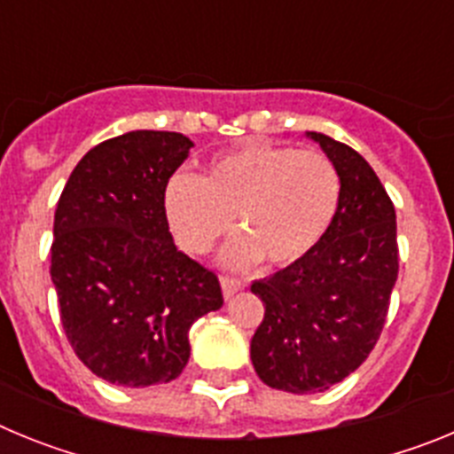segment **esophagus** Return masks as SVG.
Masks as SVG:
<instances>
[{
	"label": "esophagus",
	"mask_w": 454,
	"mask_h": 454,
	"mask_svg": "<svg viewBox=\"0 0 454 454\" xmlns=\"http://www.w3.org/2000/svg\"><path fill=\"white\" fill-rule=\"evenodd\" d=\"M220 286H223V295L224 300H231L239 291H243L246 284L240 282V279H234V277H220Z\"/></svg>",
	"instance_id": "esophagus-1"
}]
</instances>
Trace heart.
Masks as SVG:
<instances>
[{
	"label": "heart",
	"mask_w": 454,
	"mask_h": 454,
	"mask_svg": "<svg viewBox=\"0 0 454 454\" xmlns=\"http://www.w3.org/2000/svg\"><path fill=\"white\" fill-rule=\"evenodd\" d=\"M340 202L334 163L316 150L247 143L207 163L200 179L172 175L163 211L188 254H207L231 227L224 266L259 262L286 268L307 259L330 231Z\"/></svg>",
	"instance_id": "b5f03b06"
}]
</instances>
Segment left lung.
I'll return each mask as SVG.
<instances>
[{
  "label": "left lung",
  "mask_w": 454,
  "mask_h": 454,
  "mask_svg": "<svg viewBox=\"0 0 454 454\" xmlns=\"http://www.w3.org/2000/svg\"><path fill=\"white\" fill-rule=\"evenodd\" d=\"M304 136L339 170V211L307 259L250 286L266 307L252 366L263 384L288 393L325 391L366 362L398 279L395 208L375 170L330 136Z\"/></svg>",
  "instance_id": "8db88e82"
}]
</instances>
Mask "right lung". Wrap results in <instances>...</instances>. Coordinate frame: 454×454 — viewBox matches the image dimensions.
<instances>
[{
    "mask_svg": "<svg viewBox=\"0 0 454 454\" xmlns=\"http://www.w3.org/2000/svg\"><path fill=\"white\" fill-rule=\"evenodd\" d=\"M192 140L138 129L92 147L54 214L51 282L83 366L143 388L182 375L188 330L223 307L214 272L177 250L163 211L168 179Z\"/></svg>",
    "mask_w": 454,
    "mask_h": 454,
    "instance_id": "1",
    "label": "right lung"
}]
</instances>
